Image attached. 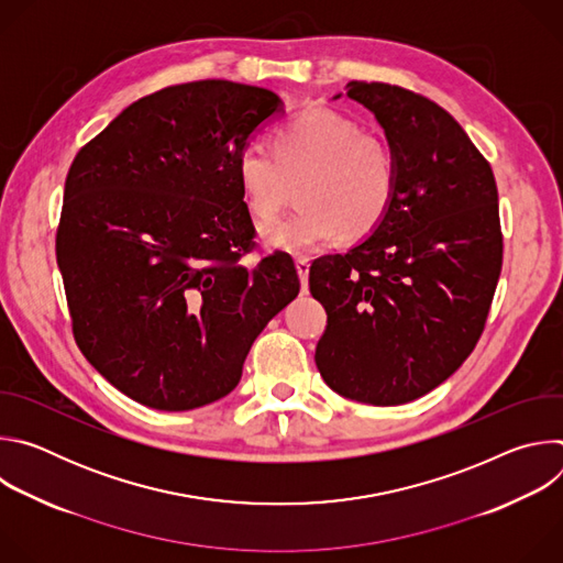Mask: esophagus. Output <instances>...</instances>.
<instances>
[{"mask_svg": "<svg viewBox=\"0 0 563 563\" xmlns=\"http://www.w3.org/2000/svg\"><path fill=\"white\" fill-rule=\"evenodd\" d=\"M296 272L302 285V294H307V283H309V261L307 258H296Z\"/></svg>", "mask_w": 563, "mask_h": 563, "instance_id": "34e87169", "label": "esophagus"}]
</instances>
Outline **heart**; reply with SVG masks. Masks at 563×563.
<instances>
[{
  "instance_id": "heart-1",
  "label": "heart",
  "mask_w": 563,
  "mask_h": 563,
  "mask_svg": "<svg viewBox=\"0 0 563 563\" xmlns=\"http://www.w3.org/2000/svg\"><path fill=\"white\" fill-rule=\"evenodd\" d=\"M250 211L267 220L298 185L300 207L261 227L263 245L302 254L343 233L363 238L385 218L394 196V165L380 140L354 120L311 109L272 135V151L247 144L235 163Z\"/></svg>"
}]
</instances>
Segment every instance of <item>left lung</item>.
Segmentation results:
<instances>
[{
	"mask_svg": "<svg viewBox=\"0 0 563 563\" xmlns=\"http://www.w3.org/2000/svg\"><path fill=\"white\" fill-rule=\"evenodd\" d=\"M347 98L380 124L396 183L365 240L309 267L328 311L313 358L336 394L400 406L450 378L484 332L504 256L497 183L432 100L383 82H350Z\"/></svg>",
	"mask_w": 563,
	"mask_h": 563,
	"instance_id": "obj_1",
	"label": "left lung"
}]
</instances>
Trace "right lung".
<instances>
[{
	"mask_svg": "<svg viewBox=\"0 0 563 563\" xmlns=\"http://www.w3.org/2000/svg\"><path fill=\"white\" fill-rule=\"evenodd\" d=\"M283 100L200 79L126 107L73 159L55 240L77 347L137 404L185 412L227 396L300 289L254 224L235 163Z\"/></svg>",
	"mask_w": 563,
	"mask_h": 563,
	"instance_id": "add662e5",
	"label": "right lung"
}]
</instances>
